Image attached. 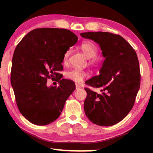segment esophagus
Returning a JSON list of instances; mask_svg holds the SVG:
<instances>
[{
  "label": "esophagus",
  "instance_id": "obj_1",
  "mask_svg": "<svg viewBox=\"0 0 153 153\" xmlns=\"http://www.w3.org/2000/svg\"><path fill=\"white\" fill-rule=\"evenodd\" d=\"M80 88H81V86H80L79 85L76 84V90H79V89H80Z\"/></svg>",
  "mask_w": 153,
  "mask_h": 153
}]
</instances>
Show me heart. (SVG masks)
Wrapping results in <instances>:
<instances>
[{
    "instance_id": "obj_1",
    "label": "heart",
    "mask_w": 153,
    "mask_h": 153,
    "mask_svg": "<svg viewBox=\"0 0 153 153\" xmlns=\"http://www.w3.org/2000/svg\"><path fill=\"white\" fill-rule=\"evenodd\" d=\"M79 48L82 49L85 55L88 58H92V62L96 63L97 61V58L96 56L98 54V47L94 42L89 40H84L80 43ZM71 52V48H68L65 52L63 56V63H66L68 61ZM65 76L67 79L71 81L79 83L82 82L85 78L88 77V73L84 70L79 69H71L67 71L65 74Z\"/></svg>"
}]
</instances>
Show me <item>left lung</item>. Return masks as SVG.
Returning a JSON list of instances; mask_svg holds the SVG:
<instances>
[{"mask_svg":"<svg viewBox=\"0 0 153 153\" xmlns=\"http://www.w3.org/2000/svg\"><path fill=\"white\" fill-rule=\"evenodd\" d=\"M80 35L99 44L105 57L99 76L86 82L102 92L98 94L85 88V113L98 126L115 125L132 108L140 89V70L136 53L120 35L105 32H88Z\"/></svg>","mask_w":153,"mask_h":153,"instance_id":"8db88e82","label":"left lung"}]
</instances>
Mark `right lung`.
Returning <instances> with one entry per match:
<instances>
[{
  "instance_id": "add662e5",
  "label": "right lung",
  "mask_w": 153,
  "mask_h": 153,
  "mask_svg": "<svg viewBox=\"0 0 153 153\" xmlns=\"http://www.w3.org/2000/svg\"><path fill=\"white\" fill-rule=\"evenodd\" d=\"M77 36L70 30L37 28L27 33L15 48L12 59L11 83L20 113L33 124L45 126L61 115L65 103L76 85L61 79L63 56L76 43ZM58 87H48V79Z\"/></svg>"
}]
</instances>
